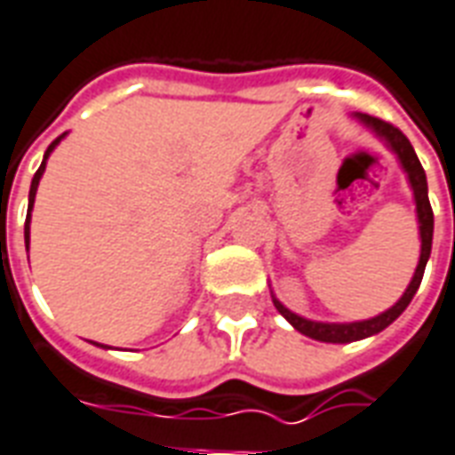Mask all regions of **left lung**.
<instances>
[{"label":"left lung","mask_w":455,"mask_h":455,"mask_svg":"<svg viewBox=\"0 0 455 455\" xmlns=\"http://www.w3.org/2000/svg\"><path fill=\"white\" fill-rule=\"evenodd\" d=\"M363 125H368L371 131L376 132L380 140L386 142L390 150L395 152L400 164H403L404 174L410 179V187L414 191V204H417V220H419V237H422V251H419V264L414 268V276L410 281V286L403 293V298L397 300L393 307H387L386 313L376 315L371 320H361V323H315V320H305L300 315L291 313L286 305H281L274 298V305L276 310L288 323L296 327L298 332L310 337V339L317 341H330V344H349V341H359L366 339L371 334H378L386 330L387 324L395 323L397 317L404 313V307L410 305V300L417 293V288L422 283L424 276V267L429 261V254H432V237H434V213H432V204H429V196H427V174H424L422 164L417 159V152L410 145V140L404 138V132L400 128H395L393 123L380 121L376 116L368 114H356Z\"/></svg>","instance_id":"8db88e82"}]
</instances>
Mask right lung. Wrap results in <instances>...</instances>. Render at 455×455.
I'll return each mask as SVG.
<instances>
[{
  "mask_svg": "<svg viewBox=\"0 0 455 455\" xmlns=\"http://www.w3.org/2000/svg\"><path fill=\"white\" fill-rule=\"evenodd\" d=\"M65 135H60L58 140L51 142V148L45 150V157H43V164L38 167V172L33 174V181H31V191H28V215H26V225H23V237H26V247H28V235H31V208H33V201H36V191H38V181H41L43 172H45V159H48V155H51L52 150H55V145H58L60 140H62Z\"/></svg>",
  "mask_w": 455,
  "mask_h": 455,
  "instance_id": "obj_1",
  "label": "right lung"
}]
</instances>
